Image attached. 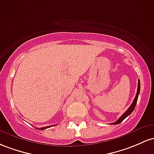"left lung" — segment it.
Segmentation results:
<instances>
[{
  "mask_svg": "<svg viewBox=\"0 0 154 154\" xmlns=\"http://www.w3.org/2000/svg\"><path fill=\"white\" fill-rule=\"evenodd\" d=\"M140 80L138 79V84H137V94H136V96L135 97H134V100H133L132 105L129 106V108L127 109V111L125 112V113H123V115L122 116L119 118L118 120L116 121V122H115L114 123H111V124H120L121 122H122V121H124V119L127 118L128 116H129L131 114V113H132V111L134 110V108H135L136 106V104H137V98H138V95H139L140 94Z\"/></svg>",
  "mask_w": 154,
  "mask_h": 154,
  "instance_id": "8db88e82",
  "label": "left lung"
}]
</instances>
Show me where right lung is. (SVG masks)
<instances>
[{
  "label": "right lung",
  "instance_id": "add662e5",
  "mask_svg": "<svg viewBox=\"0 0 154 154\" xmlns=\"http://www.w3.org/2000/svg\"><path fill=\"white\" fill-rule=\"evenodd\" d=\"M54 127V125L53 126H49V127H41V128H38V129H41V130H43V129H46V128H49V127Z\"/></svg>",
  "mask_w": 154,
  "mask_h": 154
}]
</instances>
